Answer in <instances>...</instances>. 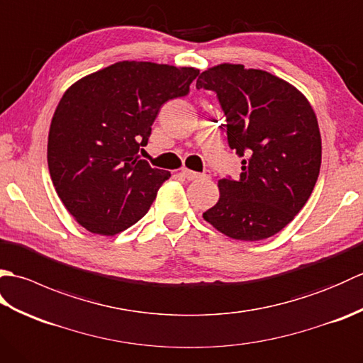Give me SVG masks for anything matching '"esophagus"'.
Segmentation results:
<instances>
[{"mask_svg":"<svg viewBox=\"0 0 363 363\" xmlns=\"http://www.w3.org/2000/svg\"><path fill=\"white\" fill-rule=\"evenodd\" d=\"M182 176L186 177V179H189V181H196V179H207V177H211V174L209 173H204V174H201V173H196V172H191V169H187V168H182Z\"/></svg>","mask_w":363,"mask_h":363,"instance_id":"1","label":"esophagus"}]
</instances>
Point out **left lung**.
<instances>
[{
	"instance_id": "1",
	"label": "left lung",
	"mask_w": 363,
	"mask_h": 363,
	"mask_svg": "<svg viewBox=\"0 0 363 363\" xmlns=\"http://www.w3.org/2000/svg\"><path fill=\"white\" fill-rule=\"evenodd\" d=\"M196 87L217 94L230 150L243 157L238 179L218 181V201L203 218L235 240L277 234L303 209L320 174L321 135L309 99L242 64L207 68Z\"/></svg>"
}]
</instances>
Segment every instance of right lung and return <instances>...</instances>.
Returning a JSON list of instances; mask_svg holds the SVG:
<instances>
[{"instance_id":"obj_1","label":"right lung","mask_w":363,"mask_h":363,"mask_svg":"<svg viewBox=\"0 0 363 363\" xmlns=\"http://www.w3.org/2000/svg\"><path fill=\"white\" fill-rule=\"evenodd\" d=\"M194 67L123 60L67 89L48 134L60 201L82 228L115 235L148 212L169 172L138 156L162 104L189 94Z\"/></svg>"}]
</instances>
